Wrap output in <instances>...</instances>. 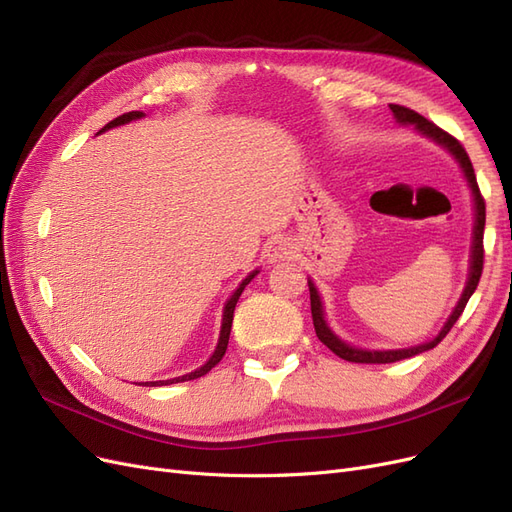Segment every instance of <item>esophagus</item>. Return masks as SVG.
Masks as SVG:
<instances>
[{
  "mask_svg": "<svg viewBox=\"0 0 512 512\" xmlns=\"http://www.w3.org/2000/svg\"><path fill=\"white\" fill-rule=\"evenodd\" d=\"M292 254V243L284 237H275L271 243H269V250H267V256H269V262H277V260H284V258H290Z\"/></svg>",
  "mask_w": 512,
  "mask_h": 512,
  "instance_id": "34e87169",
  "label": "esophagus"
}]
</instances>
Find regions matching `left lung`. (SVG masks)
I'll return each mask as SVG.
<instances>
[{
    "instance_id": "left-lung-1",
    "label": "left lung",
    "mask_w": 512,
    "mask_h": 512,
    "mask_svg": "<svg viewBox=\"0 0 512 512\" xmlns=\"http://www.w3.org/2000/svg\"><path fill=\"white\" fill-rule=\"evenodd\" d=\"M391 111L395 115V119L399 123H410L418 132L425 134L431 141H436L438 145H442L444 149H448L453 153V158L459 162L463 175L468 179V185L472 190L474 196V239H472V256H470V275H468V282L466 288H463V294L459 303L455 305L453 314L448 316L446 324L442 327V331L431 339L427 344L421 346H414V348H404V350H361V348H352L350 344L342 342L329 327H327V320H324V312H322V301H320V294L316 290V286L309 280V301H312V318H314V329L320 342L327 346L329 350H333L339 359L350 361V363H395L401 359H410L414 354H421L425 350L436 348L442 339L446 337V333L453 329V324L459 320V316L463 314V309H466V303L470 301V297L474 294L478 282H480V273H483V258H485V250H483V235H485V198L478 190V183H476V175H474V166L468 158L466 149L461 147V143L457 141L455 136H451L448 132H444L442 128H438L436 123L425 119L423 115H418L412 108L406 106H399V104H391Z\"/></svg>"
}]
</instances>
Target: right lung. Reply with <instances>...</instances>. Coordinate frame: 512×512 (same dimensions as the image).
<instances>
[{
	"instance_id": "right-lung-1",
	"label": "right lung",
	"mask_w": 512,
	"mask_h": 512,
	"mask_svg": "<svg viewBox=\"0 0 512 512\" xmlns=\"http://www.w3.org/2000/svg\"><path fill=\"white\" fill-rule=\"evenodd\" d=\"M145 113H141V111H132V113H123L121 117H117V119H113L111 123H106V126L100 130V132H104V130H108V128H115V126H123V123H128V121H132V119H141ZM258 271H254V273H250L245 277V280L239 284V288L232 292V297L226 301V305H224V316H222V331H220V342H218V348H215V352L211 354V359L203 365V367H198L196 371H192V374H185V376H181V378H173V380H160V382H145V386H162V384H173V382H185V380H194V378H200V376H205V374H209L211 371V367H215L218 365L220 361H222V356L226 354V348H228V337H230V327H232V316H235V305H237V301H239V297H241V292H243V288L250 284L252 280H254V275H256Z\"/></svg>"
}]
</instances>
